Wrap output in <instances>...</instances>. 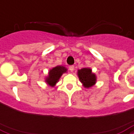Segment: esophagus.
Listing matches in <instances>:
<instances>
[{
	"instance_id": "34e87169",
	"label": "esophagus",
	"mask_w": 134,
	"mask_h": 134,
	"mask_svg": "<svg viewBox=\"0 0 134 134\" xmlns=\"http://www.w3.org/2000/svg\"><path fill=\"white\" fill-rule=\"evenodd\" d=\"M69 70L71 71V72H73L74 70V65H71V66H69Z\"/></svg>"
}]
</instances>
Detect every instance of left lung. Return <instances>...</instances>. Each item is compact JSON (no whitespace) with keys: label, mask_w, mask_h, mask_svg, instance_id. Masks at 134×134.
I'll list each match as a JSON object with an SVG mask.
<instances>
[{"label":"left lung","mask_w":134,"mask_h":134,"mask_svg":"<svg viewBox=\"0 0 134 134\" xmlns=\"http://www.w3.org/2000/svg\"><path fill=\"white\" fill-rule=\"evenodd\" d=\"M77 75L84 88H91L97 83V76L92 72L91 68L84 67L79 69L77 71Z\"/></svg>","instance_id":"1"}]
</instances>
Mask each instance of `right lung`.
I'll use <instances>...</instances> for the list:
<instances>
[{
  "mask_svg": "<svg viewBox=\"0 0 134 134\" xmlns=\"http://www.w3.org/2000/svg\"><path fill=\"white\" fill-rule=\"evenodd\" d=\"M67 69L63 65H58L49 69L48 76L45 78V82L48 86L51 87H55L56 83L59 81L63 74L67 73Z\"/></svg>",
  "mask_w": 134,
  "mask_h": 134,
  "instance_id": "add662e5",
  "label": "right lung"
}]
</instances>
